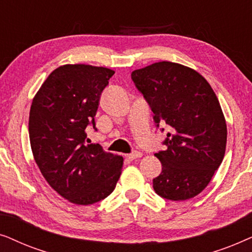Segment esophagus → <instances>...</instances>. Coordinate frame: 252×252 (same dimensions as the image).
Masks as SVG:
<instances>
[{
    "label": "esophagus",
    "instance_id": "obj_1",
    "mask_svg": "<svg viewBox=\"0 0 252 252\" xmlns=\"http://www.w3.org/2000/svg\"><path fill=\"white\" fill-rule=\"evenodd\" d=\"M140 157H142V154L139 153V151H134V153L127 155V159H129V160H134V159H136V158H140Z\"/></svg>",
    "mask_w": 252,
    "mask_h": 252
}]
</instances>
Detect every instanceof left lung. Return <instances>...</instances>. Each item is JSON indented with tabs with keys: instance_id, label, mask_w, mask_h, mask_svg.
Returning <instances> with one entry per match:
<instances>
[{
	"instance_id": "left-lung-1",
	"label": "left lung",
	"mask_w": 252,
	"mask_h": 252,
	"mask_svg": "<svg viewBox=\"0 0 252 252\" xmlns=\"http://www.w3.org/2000/svg\"><path fill=\"white\" fill-rule=\"evenodd\" d=\"M132 80L156 126L166 124L170 129L164 141L167 149L155 154L163 166L153 180L155 191L171 201L195 197L225 156L227 126L218 97L198 72L172 62L133 71Z\"/></svg>"
}]
</instances>
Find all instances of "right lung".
<instances>
[{
	"instance_id": "add662e5",
	"label": "right lung",
	"mask_w": 252,
	"mask_h": 252,
	"mask_svg": "<svg viewBox=\"0 0 252 252\" xmlns=\"http://www.w3.org/2000/svg\"><path fill=\"white\" fill-rule=\"evenodd\" d=\"M115 71L66 64L49 74L34 96L29 133L41 173L62 197L78 205L102 201L116 188L124 158L87 144L99 97Z\"/></svg>"
}]
</instances>
